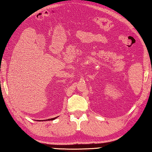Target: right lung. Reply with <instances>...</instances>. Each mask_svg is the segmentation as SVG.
Wrapping results in <instances>:
<instances>
[{"instance_id": "1", "label": "right lung", "mask_w": 152, "mask_h": 152, "mask_svg": "<svg viewBox=\"0 0 152 152\" xmlns=\"http://www.w3.org/2000/svg\"><path fill=\"white\" fill-rule=\"evenodd\" d=\"M57 117H56V118H51V119H46V120H53V119H55L56 118H57Z\"/></svg>"}]
</instances>
